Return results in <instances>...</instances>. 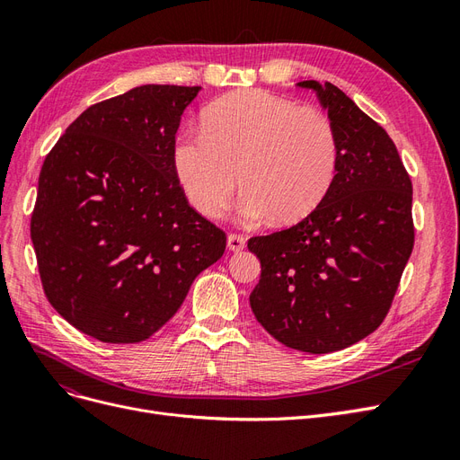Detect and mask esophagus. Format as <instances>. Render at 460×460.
<instances>
[{"instance_id":"34e87169","label":"esophagus","mask_w":460,"mask_h":460,"mask_svg":"<svg viewBox=\"0 0 460 460\" xmlns=\"http://www.w3.org/2000/svg\"><path fill=\"white\" fill-rule=\"evenodd\" d=\"M226 247L228 252H242V249L245 247V238L243 235H238V234H228L226 238Z\"/></svg>"}]
</instances>
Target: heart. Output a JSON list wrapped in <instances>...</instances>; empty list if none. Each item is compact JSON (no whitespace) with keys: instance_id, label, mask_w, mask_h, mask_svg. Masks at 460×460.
Listing matches in <instances>:
<instances>
[{"instance_id":"obj_1","label":"heart","mask_w":460,"mask_h":460,"mask_svg":"<svg viewBox=\"0 0 460 460\" xmlns=\"http://www.w3.org/2000/svg\"><path fill=\"white\" fill-rule=\"evenodd\" d=\"M338 164L330 119L264 90L220 97L203 113V132L174 144V171L190 203L217 218L242 180L238 215L249 226L309 217L336 182Z\"/></svg>"}]
</instances>
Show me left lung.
Returning <instances> with one entry per match:
<instances>
[{
  "mask_svg": "<svg viewBox=\"0 0 460 460\" xmlns=\"http://www.w3.org/2000/svg\"><path fill=\"white\" fill-rule=\"evenodd\" d=\"M328 111L338 176L299 225L247 242L261 261L249 296L272 338L303 353L345 349L382 324L414 243L412 184L395 144L338 86L297 82Z\"/></svg>",
  "mask_w": 460,
  "mask_h": 460,
  "instance_id": "left-lung-1",
  "label": "left lung"
}]
</instances>
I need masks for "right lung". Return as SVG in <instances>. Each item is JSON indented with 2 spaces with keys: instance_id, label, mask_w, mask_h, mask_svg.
<instances>
[{
  "instance_id": "1",
  "label": "right lung",
  "mask_w": 460,
  "mask_h": 460,
  "mask_svg": "<svg viewBox=\"0 0 460 460\" xmlns=\"http://www.w3.org/2000/svg\"><path fill=\"white\" fill-rule=\"evenodd\" d=\"M201 86L144 84L88 107L49 151L31 238L41 286L68 324L103 343L153 336L226 238L188 205L176 132Z\"/></svg>"
}]
</instances>
